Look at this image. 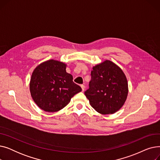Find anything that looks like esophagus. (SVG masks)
Here are the masks:
<instances>
[{
	"mask_svg": "<svg viewBox=\"0 0 160 160\" xmlns=\"http://www.w3.org/2000/svg\"><path fill=\"white\" fill-rule=\"evenodd\" d=\"M81 88H82V91H84V90H85V88H86L85 86H84V85H81Z\"/></svg>",
	"mask_w": 160,
	"mask_h": 160,
	"instance_id": "34e87169",
	"label": "esophagus"
}]
</instances>
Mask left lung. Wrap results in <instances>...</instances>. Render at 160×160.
I'll list each match as a JSON object with an SVG mask.
<instances>
[{"label":"left lung","instance_id":"1","mask_svg":"<svg viewBox=\"0 0 160 160\" xmlns=\"http://www.w3.org/2000/svg\"><path fill=\"white\" fill-rule=\"evenodd\" d=\"M89 88L85 95L90 105L103 115L113 114L124 105L128 93L127 78L122 70L110 60L93 67Z\"/></svg>","mask_w":160,"mask_h":160}]
</instances>
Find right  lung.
<instances>
[{"instance_id":"add662e5","label":"right lung","mask_w":160,"mask_h":160,"mask_svg":"<svg viewBox=\"0 0 160 160\" xmlns=\"http://www.w3.org/2000/svg\"><path fill=\"white\" fill-rule=\"evenodd\" d=\"M67 65L49 60L38 65L30 81V91L33 101L41 110L56 112L68 104L71 98L82 91L66 72Z\"/></svg>"}]
</instances>
